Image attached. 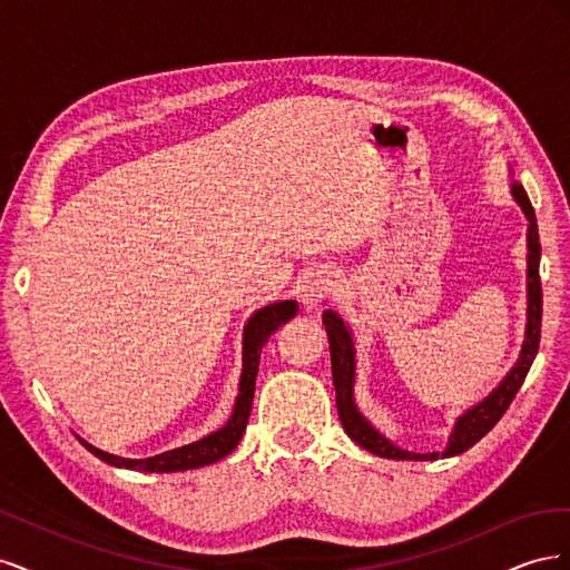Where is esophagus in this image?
I'll use <instances>...</instances> for the list:
<instances>
[{"instance_id":"1","label":"esophagus","mask_w":570,"mask_h":570,"mask_svg":"<svg viewBox=\"0 0 570 570\" xmlns=\"http://www.w3.org/2000/svg\"><path fill=\"white\" fill-rule=\"evenodd\" d=\"M335 292V278L327 271L306 273L299 281V297L304 306H318L327 295Z\"/></svg>"}]
</instances>
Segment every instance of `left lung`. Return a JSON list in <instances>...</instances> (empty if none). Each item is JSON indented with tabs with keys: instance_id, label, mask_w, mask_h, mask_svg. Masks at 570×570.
Instances as JSON below:
<instances>
[{
	"instance_id": "obj_1",
	"label": "left lung",
	"mask_w": 570,
	"mask_h": 570,
	"mask_svg": "<svg viewBox=\"0 0 570 570\" xmlns=\"http://www.w3.org/2000/svg\"><path fill=\"white\" fill-rule=\"evenodd\" d=\"M513 199L521 204L523 214L528 216V327H525V342L519 364L511 368V373L504 377L485 402H480L471 411H465L456 421L454 433L450 438V446L440 454H413L404 452L400 446H394L390 440H385L377 430L361 416L354 404V344L347 325L333 312L323 314V323L327 331V342H331V364H333V381H335V402L337 413L344 433H347L356 444L364 450L385 456V459H406V461H435L440 456H456L469 450L478 440L485 438L490 430L497 425V421L504 416L509 404L513 402L515 392L521 390L525 375L532 366V358L540 350V327H542V283H540V233H538V218H534V209L528 199V193L523 185H513Z\"/></svg>"
}]
</instances>
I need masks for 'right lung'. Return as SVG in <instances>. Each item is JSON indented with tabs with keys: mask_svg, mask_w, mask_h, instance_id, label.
Wrapping results in <instances>:
<instances>
[{
	"mask_svg": "<svg viewBox=\"0 0 570 570\" xmlns=\"http://www.w3.org/2000/svg\"><path fill=\"white\" fill-rule=\"evenodd\" d=\"M297 314V304L295 302H278L258 308V312L249 318L245 327V354H243V377H239V394L235 402V411L230 421L223 425L216 433L202 438L199 442L178 446V450H170L157 456L149 459H120L114 454H107L97 450V446L82 442L85 450L92 452L97 459L107 461L111 465H118V469H140L147 473H170V471H187V469H199V465H209L223 456H228L239 438H243L247 421H249V411L254 402V387H256V373H258V356H262V350L271 333L278 331V327L289 321Z\"/></svg>",
	"mask_w": 570,
	"mask_h": 570,
	"instance_id": "obj_1",
	"label": "right lung"
}]
</instances>
